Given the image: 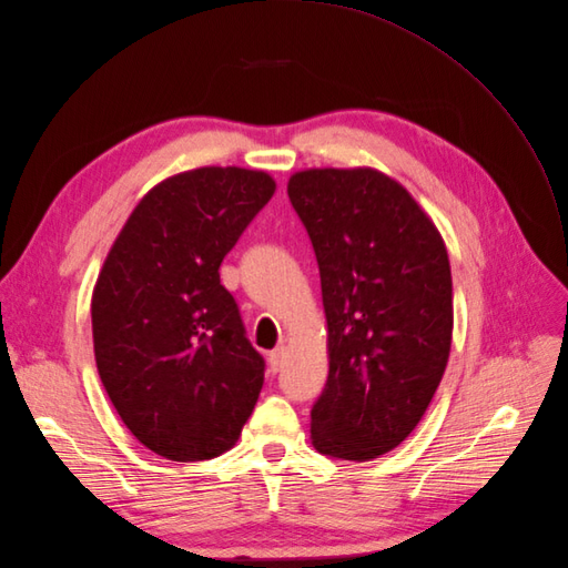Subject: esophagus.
Returning <instances> with one entry per match:
<instances>
[{"label": "esophagus", "instance_id": "34e87169", "mask_svg": "<svg viewBox=\"0 0 568 568\" xmlns=\"http://www.w3.org/2000/svg\"><path fill=\"white\" fill-rule=\"evenodd\" d=\"M284 359H286V351L282 346H277L275 351L268 353V369H271V374H277L282 369Z\"/></svg>", "mask_w": 568, "mask_h": 568}]
</instances>
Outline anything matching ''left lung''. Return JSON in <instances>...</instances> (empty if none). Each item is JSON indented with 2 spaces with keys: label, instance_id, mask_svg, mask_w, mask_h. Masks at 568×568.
I'll list each match as a JSON object with an SVG mask.
<instances>
[{
  "label": "left lung",
  "instance_id": "8db88e82",
  "mask_svg": "<svg viewBox=\"0 0 568 568\" xmlns=\"http://www.w3.org/2000/svg\"><path fill=\"white\" fill-rule=\"evenodd\" d=\"M286 192L310 233L327 321L312 443L369 460L410 436L443 381L454 327L447 250L408 190L369 166L297 172Z\"/></svg>",
  "mask_w": 568,
  "mask_h": 568
}]
</instances>
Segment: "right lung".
<instances>
[{
    "label": "right lung",
    "instance_id": "right-lung-1",
    "mask_svg": "<svg viewBox=\"0 0 568 568\" xmlns=\"http://www.w3.org/2000/svg\"><path fill=\"white\" fill-rule=\"evenodd\" d=\"M273 192L268 174L241 166L166 179L132 211L98 275L100 381L132 436L170 460L220 456L256 406L265 362L220 265Z\"/></svg>",
    "mask_w": 568,
    "mask_h": 568
}]
</instances>
